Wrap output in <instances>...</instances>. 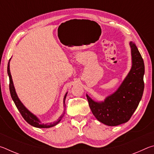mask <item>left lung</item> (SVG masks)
<instances>
[{
	"label": "left lung",
	"instance_id": "obj_1",
	"mask_svg": "<svg viewBox=\"0 0 154 154\" xmlns=\"http://www.w3.org/2000/svg\"><path fill=\"white\" fill-rule=\"evenodd\" d=\"M132 69L118 90L102 103H96L86 95L90 108L99 122L110 126L126 123L139 105L144 90L143 59L135 43H130Z\"/></svg>",
	"mask_w": 154,
	"mask_h": 154
}]
</instances>
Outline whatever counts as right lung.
<instances>
[{
    "mask_svg": "<svg viewBox=\"0 0 154 154\" xmlns=\"http://www.w3.org/2000/svg\"><path fill=\"white\" fill-rule=\"evenodd\" d=\"M9 61H10V60H9ZM9 61L8 62V65H7V73H8L9 77L10 94H11V98L13 99V100H14L15 106H16V107L17 108L18 111H20V113H21V115H22L23 118H24L28 124H30L31 126H35L36 128H50V127H52L54 126H56V125L58 124L60 121V119L62 118V117L64 116V114L62 115L60 118L58 122H55V123L50 124H41V122L37 119V118H36L35 116H34L32 113H31L30 112L28 111L24 105H23V104L21 103L20 99L17 97L16 92H15V88L14 86V83H13L11 72H10V70H9ZM66 94H67V93L64 96V103L65 99H66Z\"/></svg>",
    "mask_w": 154,
    "mask_h": 154,
    "instance_id": "right-lung-1",
    "label": "right lung"
}]
</instances>
